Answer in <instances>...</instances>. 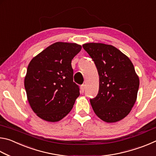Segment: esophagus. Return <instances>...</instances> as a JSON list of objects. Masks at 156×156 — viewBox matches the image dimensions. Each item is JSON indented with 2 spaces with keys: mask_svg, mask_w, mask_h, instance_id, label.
Here are the masks:
<instances>
[{
  "mask_svg": "<svg viewBox=\"0 0 156 156\" xmlns=\"http://www.w3.org/2000/svg\"><path fill=\"white\" fill-rule=\"evenodd\" d=\"M84 89H85V85H84V84H82L81 87H80V91H81V93H84Z\"/></svg>",
  "mask_w": 156,
  "mask_h": 156,
  "instance_id": "obj_1",
  "label": "esophagus"
}]
</instances>
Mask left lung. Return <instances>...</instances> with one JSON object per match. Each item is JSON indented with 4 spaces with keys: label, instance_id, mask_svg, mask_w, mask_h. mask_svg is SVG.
Listing matches in <instances>:
<instances>
[{
    "label": "left lung",
    "instance_id": "1",
    "mask_svg": "<svg viewBox=\"0 0 156 156\" xmlns=\"http://www.w3.org/2000/svg\"><path fill=\"white\" fill-rule=\"evenodd\" d=\"M96 66L99 91L90 100L94 113L102 120L112 123L127 115L137 99L139 77L130 59L110 44H83Z\"/></svg>",
    "mask_w": 156,
    "mask_h": 156
}]
</instances>
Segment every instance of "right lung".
<instances>
[{
  "instance_id": "right-lung-1",
  "label": "right lung",
  "mask_w": 156,
  "mask_h": 156,
  "mask_svg": "<svg viewBox=\"0 0 156 156\" xmlns=\"http://www.w3.org/2000/svg\"><path fill=\"white\" fill-rule=\"evenodd\" d=\"M81 49L76 43L57 42L30 61L25 88L31 108L41 119L58 122L72 109L80 91L73 81L72 60Z\"/></svg>"
}]
</instances>
